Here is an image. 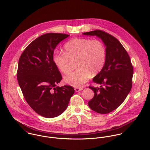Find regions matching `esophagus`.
<instances>
[{
    "label": "esophagus",
    "instance_id": "obj_1",
    "mask_svg": "<svg viewBox=\"0 0 150 150\" xmlns=\"http://www.w3.org/2000/svg\"><path fill=\"white\" fill-rule=\"evenodd\" d=\"M83 90L82 88H75V91H76V92L80 91H81V90Z\"/></svg>",
    "mask_w": 150,
    "mask_h": 150
}]
</instances>
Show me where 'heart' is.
Returning a JSON list of instances; mask_svg holds the SVG:
<instances>
[{"instance_id":"obj_1","label":"heart","mask_w":150,"mask_h":150,"mask_svg":"<svg viewBox=\"0 0 150 150\" xmlns=\"http://www.w3.org/2000/svg\"><path fill=\"white\" fill-rule=\"evenodd\" d=\"M64 53L55 52L53 61L61 72L67 74L76 60L78 68L65 77L67 83L79 88L82 86L93 74H97L103 68L106 60V49L98 39L74 38L64 46Z\"/></svg>"}]
</instances>
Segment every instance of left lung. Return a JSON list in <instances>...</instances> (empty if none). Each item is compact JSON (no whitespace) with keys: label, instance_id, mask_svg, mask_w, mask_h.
I'll list each match as a JSON object with an SVG mask.
<instances>
[{"label":"left lung","instance_id":"8db88e82","mask_svg":"<svg viewBox=\"0 0 150 150\" xmlns=\"http://www.w3.org/2000/svg\"><path fill=\"white\" fill-rule=\"evenodd\" d=\"M83 34L96 35L103 40L106 46L104 66L93 79L94 82L100 84L101 86H89L93 90L94 95L88 105L95 112L108 114L121 105L131 90L133 65L125 49L112 35L98 30Z\"/></svg>","mask_w":150,"mask_h":150}]
</instances>
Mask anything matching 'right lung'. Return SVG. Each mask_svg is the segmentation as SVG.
Wrapping results in <instances>:
<instances>
[{
	"label": "right lung",
	"mask_w": 150,
	"mask_h": 150,
	"mask_svg": "<svg viewBox=\"0 0 150 150\" xmlns=\"http://www.w3.org/2000/svg\"><path fill=\"white\" fill-rule=\"evenodd\" d=\"M69 36L42 35L25 48L19 59L17 77L24 97L34 111L45 118L61 115L75 92L71 86H56L62 76L53 61L54 49Z\"/></svg>",
	"instance_id": "add662e5"
}]
</instances>
